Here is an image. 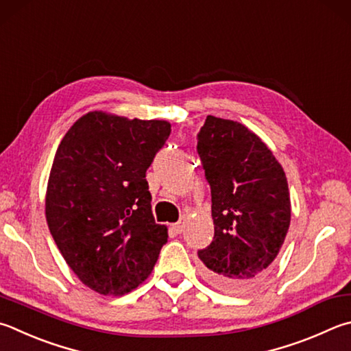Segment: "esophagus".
<instances>
[{
  "label": "esophagus",
  "mask_w": 351,
  "mask_h": 351,
  "mask_svg": "<svg viewBox=\"0 0 351 351\" xmlns=\"http://www.w3.org/2000/svg\"><path fill=\"white\" fill-rule=\"evenodd\" d=\"M184 227H186V219H184V218H181L180 221L176 222V224H173V228H175L176 233H181L184 230Z\"/></svg>",
  "instance_id": "obj_1"
}]
</instances>
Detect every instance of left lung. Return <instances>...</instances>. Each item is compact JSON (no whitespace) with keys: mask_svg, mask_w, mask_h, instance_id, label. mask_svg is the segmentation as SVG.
<instances>
[{"mask_svg":"<svg viewBox=\"0 0 351 351\" xmlns=\"http://www.w3.org/2000/svg\"><path fill=\"white\" fill-rule=\"evenodd\" d=\"M197 155L212 195L215 237L197 250L204 278L245 291L270 276L290 226L289 184L259 136L237 121L208 114Z\"/></svg>","mask_w":351,"mask_h":351,"instance_id":"8db88e82","label":"left lung"}]
</instances>
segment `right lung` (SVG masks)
<instances>
[{"label": "right lung", "instance_id": "add662e5", "mask_svg": "<svg viewBox=\"0 0 351 351\" xmlns=\"http://www.w3.org/2000/svg\"><path fill=\"white\" fill-rule=\"evenodd\" d=\"M170 135L167 121L90 112L62 138L46 195L49 230L88 289L119 296L154 270L167 227L152 215L145 171Z\"/></svg>", "mask_w": 351, "mask_h": 351}]
</instances>
